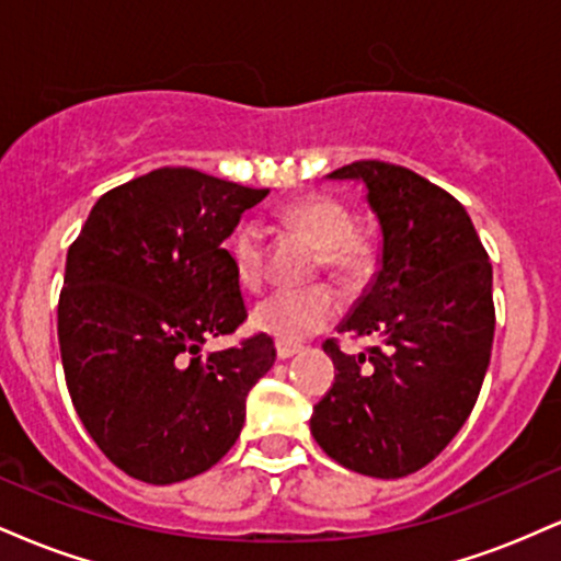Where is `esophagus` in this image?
I'll list each match as a JSON object with an SVG mask.
<instances>
[{
	"label": "esophagus",
	"mask_w": 561,
	"mask_h": 561,
	"mask_svg": "<svg viewBox=\"0 0 561 561\" xmlns=\"http://www.w3.org/2000/svg\"><path fill=\"white\" fill-rule=\"evenodd\" d=\"M295 353H300V345H293V343H276V358H293Z\"/></svg>",
	"instance_id": "34e87169"
}]
</instances>
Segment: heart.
<instances>
[{
    "instance_id": "obj_1",
    "label": "heart",
    "mask_w": 561,
    "mask_h": 561,
    "mask_svg": "<svg viewBox=\"0 0 561 561\" xmlns=\"http://www.w3.org/2000/svg\"><path fill=\"white\" fill-rule=\"evenodd\" d=\"M285 227L319 248V263L340 285L358 287L375 266L366 237L353 231V216L337 199L306 195L279 210ZM229 255L242 287L259 289L263 282V231L255 224H240L229 240ZM337 317V298L327 285L279 289L253 308V327L279 343H300L324 330Z\"/></svg>"
}]
</instances>
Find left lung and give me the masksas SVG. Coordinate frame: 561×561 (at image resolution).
<instances>
[{"label":"left lung","mask_w":561,"mask_h":561,"mask_svg":"<svg viewBox=\"0 0 561 561\" xmlns=\"http://www.w3.org/2000/svg\"><path fill=\"white\" fill-rule=\"evenodd\" d=\"M330 179H356L382 231L369 289L337 327L379 345L324 351L334 382L313 405L311 433L337 465L396 480L427 467L472 414L491 364L493 266L472 218L420 173L356 160Z\"/></svg>","instance_id":"obj_1"}]
</instances>
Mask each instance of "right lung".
I'll return each instance as SVG.
<instances>
[{"label": "right lung", "mask_w": 561, "mask_h": 561, "mask_svg": "<svg viewBox=\"0 0 561 561\" xmlns=\"http://www.w3.org/2000/svg\"><path fill=\"white\" fill-rule=\"evenodd\" d=\"M268 190L158 169L105 192L68 248L57 302L62 371L102 454L150 485L221 461L244 398L274 366L268 334L199 356L248 308L224 240Z\"/></svg>", "instance_id": "1"}]
</instances>
